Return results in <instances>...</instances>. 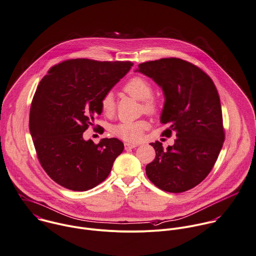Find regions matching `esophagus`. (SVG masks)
Segmentation results:
<instances>
[{"label": "esophagus", "instance_id": "34e87169", "mask_svg": "<svg viewBox=\"0 0 256 256\" xmlns=\"http://www.w3.org/2000/svg\"><path fill=\"white\" fill-rule=\"evenodd\" d=\"M124 147L126 150H130V149H133V148H136L137 147V144H133V143H124Z\"/></svg>", "mask_w": 256, "mask_h": 256}]
</instances>
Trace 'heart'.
Here are the masks:
<instances>
[{
    "instance_id": "b5f03b06",
    "label": "heart",
    "mask_w": 256,
    "mask_h": 256,
    "mask_svg": "<svg viewBox=\"0 0 256 256\" xmlns=\"http://www.w3.org/2000/svg\"><path fill=\"white\" fill-rule=\"evenodd\" d=\"M123 91L129 96L141 101V110L147 114H154L158 110V101L153 96V86L144 77L135 76L123 87ZM100 107L104 115L112 117L116 111V102L112 93H106L100 101ZM149 128L145 120L133 122H122L113 129L114 134L128 142H139L144 132Z\"/></svg>"
}]
</instances>
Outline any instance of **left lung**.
<instances>
[{
  "mask_svg": "<svg viewBox=\"0 0 256 256\" xmlns=\"http://www.w3.org/2000/svg\"><path fill=\"white\" fill-rule=\"evenodd\" d=\"M163 90L165 103L160 121L168 124L163 134H176L174 145L150 143L155 159L146 166L149 180L166 192L187 191L209 174L224 142L221 104L211 78L197 66L163 58L139 64L136 70Z\"/></svg>",
  "mask_w": 256,
  "mask_h": 256,
  "instance_id": "8db88e82",
  "label": "left lung"
}]
</instances>
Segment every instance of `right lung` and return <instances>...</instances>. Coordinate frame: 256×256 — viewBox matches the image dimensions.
Here are the masks:
<instances>
[{"mask_svg": "<svg viewBox=\"0 0 256 256\" xmlns=\"http://www.w3.org/2000/svg\"><path fill=\"white\" fill-rule=\"evenodd\" d=\"M132 62L71 59L52 67L34 95L29 127L41 166L59 185L86 191L103 182L124 149L117 138L98 144L83 133L102 113L101 98Z\"/></svg>", "mask_w": 256, "mask_h": 256, "instance_id": "right-lung-1", "label": "right lung"}]
</instances>
